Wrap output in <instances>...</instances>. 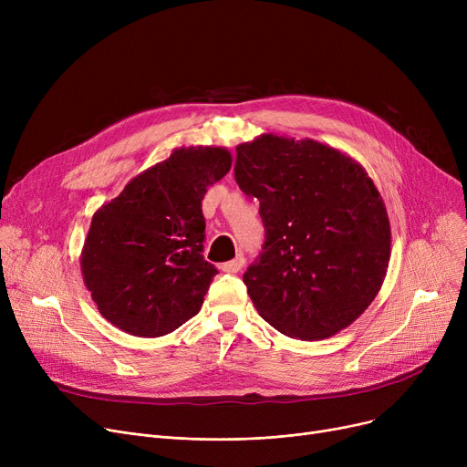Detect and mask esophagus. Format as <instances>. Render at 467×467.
I'll list each match as a JSON object with an SVG mask.
<instances>
[{"mask_svg": "<svg viewBox=\"0 0 467 467\" xmlns=\"http://www.w3.org/2000/svg\"><path fill=\"white\" fill-rule=\"evenodd\" d=\"M242 266H244V257L238 255V257L221 265V271H223V273H238V271H242Z\"/></svg>", "mask_w": 467, "mask_h": 467, "instance_id": "1", "label": "esophagus"}]
</instances>
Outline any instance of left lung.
<instances>
[{
  "label": "left lung",
  "mask_w": 467,
  "mask_h": 467,
  "mask_svg": "<svg viewBox=\"0 0 467 467\" xmlns=\"http://www.w3.org/2000/svg\"><path fill=\"white\" fill-rule=\"evenodd\" d=\"M238 187L259 199L266 240L244 275L265 322L324 340L367 310L382 287L391 229L365 168L327 143L261 134L236 147Z\"/></svg>",
  "instance_id": "left-lung-1"
}]
</instances>
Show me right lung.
Wrapping results in <instances>:
<instances>
[{"label":"right lung","instance_id":"right-lung-1","mask_svg":"<svg viewBox=\"0 0 467 467\" xmlns=\"http://www.w3.org/2000/svg\"><path fill=\"white\" fill-rule=\"evenodd\" d=\"M231 164L225 147H176L94 212L79 257L81 273L109 324L155 338L199 314L217 275L201 254L202 201Z\"/></svg>","mask_w":467,"mask_h":467}]
</instances>
